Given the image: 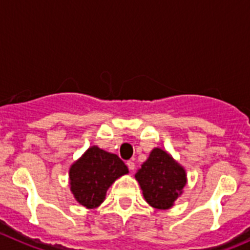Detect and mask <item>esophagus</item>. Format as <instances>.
<instances>
[{"label": "esophagus", "instance_id": "1", "mask_svg": "<svg viewBox=\"0 0 250 250\" xmlns=\"http://www.w3.org/2000/svg\"><path fill=\"white\" fill-rule=\"evenodd\" d=\"M127 167L130 171H133V170H134V167H136V164H134V162H133V160H128Z\"/></svg>", "mask_w": 250, "mask_h": 250}]
</instances>
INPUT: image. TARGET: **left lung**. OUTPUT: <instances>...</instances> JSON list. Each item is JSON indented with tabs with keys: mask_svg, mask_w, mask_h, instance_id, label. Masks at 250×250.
Returning a JSON list of instances; mask_svg holds the SVG:
<instances>
[{
	"mask_svg": "<svg viewBox=\"0 0 250 250\" xmlns=\"http://www.w3.org/2000/svg\"><path fill=\"white\" fill-rule=\"evenodd\" d=\"M136 180L141 185L144 199L151 207L167 209L183 193L186 171L170 154L160 148H154L137 171Z\"/></svg>",
	"mask_w": 250,
	"mask_h": 250,
	"instance_id": "obj_1",
	"label": "left lung"
}]
</instances>
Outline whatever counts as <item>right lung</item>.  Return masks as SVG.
<instances>
[{
	"label": "right lung",
	"mask_w": 250,
	"mask_h": 250,
	"mask_svg": "<svg viewBox=\"0 0 250 250\" xmlns=\"http://www.w3.org/2000/svg\"><path fill=\"white\" fill-rule=\"evenodd\" d=\"M128 174V167L116 154L93 146L70 167V190L86 208H96L104 202L109 186Z\"/></svg>",
	"instance_id": "1"
}]
</instances>
